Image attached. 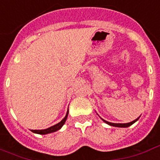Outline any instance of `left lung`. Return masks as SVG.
Returning a JSON list of instances; mask_svg holds the SVG:
<instances>
[{
    "label": "left lung",
    "instance_id": "obj_1",
    "mask_svg": "<svg viewBox=\"0 0 160 160\" xmlns=\"http://www.w3.org/2000/svg\"><path fill=\"white\" fill-rule=\"evenodd\" d=\"M100 118H101V117H100ZM139 118H140V116L138 117L137 119H135V120H133V121H131V122L124 123V124H121V123H111L107 121V120H105V119H102V118L101 119H102V121H103V122H105L106 124H108V125H111V126H114V127H121V128H126V127H129V126H131V125H133L135 122H137Z\"/></svg>",
    "mask_w": 160,
    "mask_h": 160
}]
</instances>
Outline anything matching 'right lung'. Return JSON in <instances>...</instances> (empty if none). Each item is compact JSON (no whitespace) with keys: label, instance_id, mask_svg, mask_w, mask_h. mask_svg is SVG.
I'll list each match as a JSON object with an SVG mask.
<instances>
[{"label":"right lung","instance_id":"1","mask_svg":"<svg viewBox=\"0 0 160 160\" xmlns=\"http://www.w3.org/2000/svg\"><path fill=\"white\" fill-rule=\"evenodd\" d=\"M68 111H67V113H66V115L63 119L60 121L59 123L56 124V125H52V126H51L49 128L47 129H44V130H31L32 132H34L35 134H40V135H46V134H49V133H52V132H55V131H58L60 129L62 128V125H64L65 121H66V119L68 118Z\"/></svg>","mask_w":160,"mask_h":160}]
</instances>
